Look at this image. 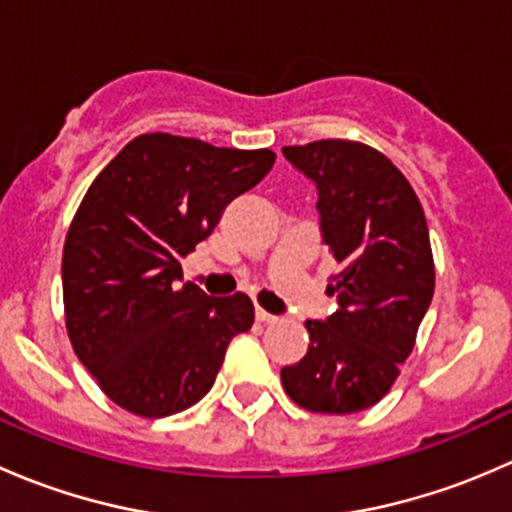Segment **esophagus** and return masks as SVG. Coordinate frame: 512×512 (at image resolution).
I'll return each instance as SVG.
<instances>
[{
    "label": "esophagus",
    "instance_id": "obj_1",
    "mask_svg": "<svg viewBox=\"0 0 512 512\" xmlns=\"http://www.w3.org/2000/svg\"><path fill=\"white\" fill-rule=\"evenodd\" d=\"M255 317H257V322H265V324H270V322H277V317H275V314L265 312V309H260V307L255 309Z\"/></svg>",
    "mask_w": 512,
    "mask_h": 512
}]
</instances>
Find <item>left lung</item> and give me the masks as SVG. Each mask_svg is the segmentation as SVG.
Masks as SVG:
<instances>
[{"label": "left lung", "instance_id": "left-lung-1", "mask_svg": "<svg viewBox=\"0 0 512 512\" xmlns=\"http://www.w3.org/2000/svg\"><path fill=\"white\" fill-rule=\"evenodd\" d=\"M317 185L322 242L339 272L327 285L337 312L307 319V354L282 369L294 404L317 414L374 406L414 349L433 297V255L414 188L384 153L354 141L285 146Z\"/></svg>", "mask_w": 512, "mask_h": 512}]
</instances>
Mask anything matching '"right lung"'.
Wrapping results in <instances>:
<instances>
[{"label":"right lung","mask_w":512,"mask_h":512,"mask_svg":"<svg viewBox=\"0 0 512 512\" xmlns=\"http://www.w3.org/2000/svg\"><path fill=\"white\" fill-rule=\"evenodd\" d=\"M275 158L267 148L143 133L91 183L66 235L61 282L74 352L113 404L163 418L213 389L255 307L242 292L210 297L183 282L180 257Z\"/></svg>","instance_id":"right-lung-1"}]
</instances>
